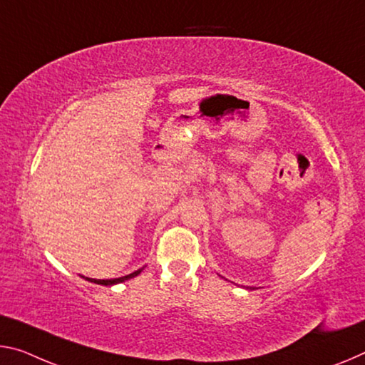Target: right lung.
Wrapping results in <instances>:
<instances>
[{"label": "right lung", "instance_id": "right-lung-1", "mask_svg": "<svg viewBox=\"0 0 365 365\" xmlns=\"http://www.w3.org/2000/svg\"><path fill=\"white\" fill-rule=\"evenodd\" d=\"M141 273V269L135 271V273L131 274H126V276H121V277H117V279H92V277H86V279L91 281V282H96V284H102V286H112V284H118V282H123L126 279H131V277H135Z\"/></svg>", "mask_w": 365, "mask_h": 365}]
</instances>
